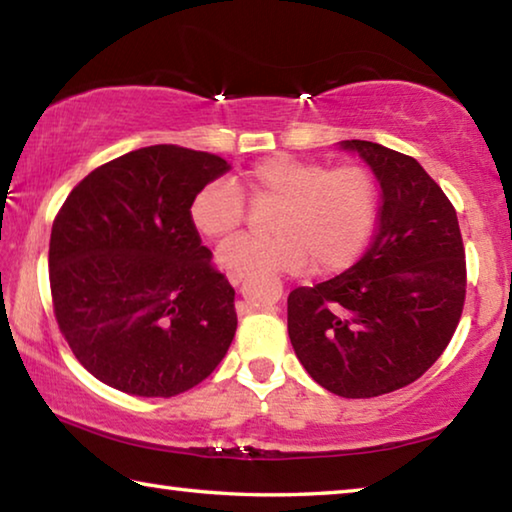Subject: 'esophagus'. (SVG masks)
Returning <instances> with one entry per match:
<instances>
[{
	"instance_id": "1",
	"label": "esophagus",
	"mask_w": 512,
	"mask_h": 512,
	"mask_svg": "<svg viewBox=\"0 0 512 512\" xmlns=\"http://www.w3.org/2000/svg\"><path fill=\"white\" fill-rule=\"evenodd\" d=\"M228 280H230V284L232 287H239L241 282L246 280V273H239V271H232V273H228Z\"/></svg>"
}]
</instances>
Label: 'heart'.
Instances as JSON below:
<instances>
[{
  "label": "heart",
  "mask_w": 512,
  "mask_h": 512,
  "mask_svg": "<svg viewBox=\"0 0 512 512\" xmlns=\"http://www.w3.org/2000/svg\"><path fill=\"white\" fill-rule=\"evenodd\" d=\"M253 198L280 201L275 237L237 235L216 250V262L239 273H300L314 266L334 275L357 262L375 230L379 194L361 164L329 169L325 162L275 153L241 173ZM246 214L244 194L228 180H212L194 194L189 221L198 235L219 239L237 230Z\"/></svg>",
  "instance_id": "b5f03b06"
}]
</instances>
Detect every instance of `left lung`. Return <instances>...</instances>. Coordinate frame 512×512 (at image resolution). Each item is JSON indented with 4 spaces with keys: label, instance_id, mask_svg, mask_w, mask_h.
<instances>
[{
    "label": "left lung",
    "instance_id": "8db88e82",
    "mask_svg": "<svg viewBox=\"0 0 512 512\" xmlns=\"http://www.w3.org/2000/svg\"><path fill=\"white\" fill-rule=\"evenodd\" d=\"M339 146L375 173L379 228L348 271L289 293V339L316 384L361 400L413 384L443 354L465 302V250L454 205L418 160Z\"/></svg>",
    "mask_w": 512,
    "mask_h": 512
}]
</instances>
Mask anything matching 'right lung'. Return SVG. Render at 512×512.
Returning a JSON list of instances; mask_svg holds the SVG:
<instances>
[{"label":"right lung","instance_id":"obj_1","mask_svg":"<svg viewBox=\"0 0 512 512\" xmlns=\"http://www.w3.org/2000/svg\"><path fill=\"white\" fill-rule=\"evenodd\" d=\"M230 164L155 144L88 173L51 228L60 332L103 384L140 397L185 393L237 332L235 289L189 221V203Z\"/></svg>","mask_w":512,"mask_h":512}]
</instances>
